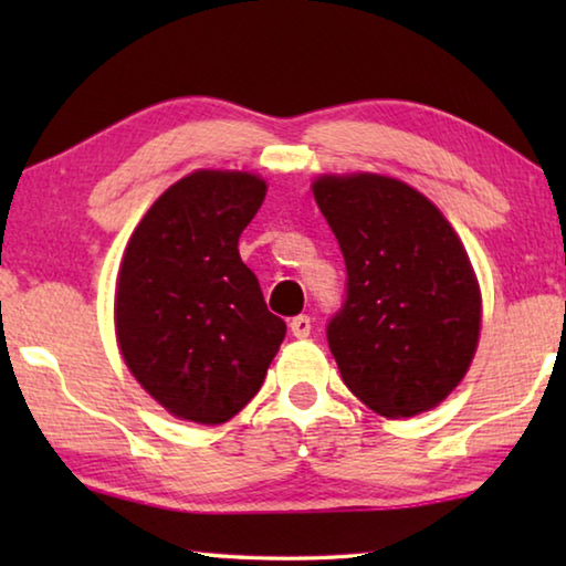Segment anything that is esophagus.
<instances>
[{
	"instance_id": "34e87169",
	"label": "esophagus",
	"mask_w": 566,
	"mask_h": 566,
	"mask_svg": "<svg viewBox=\"0 0 566 566\" xmlns=\"http://www.w3.org/2000/svg\"><path fill=\"white\" fill-rule=\"evenodd\" d=\"M290 329H292L294 337H300V339L310 337V332H312V319L306 317V314H300V317H294V319L290 322Z\"/></svg>"
}]
</instances>
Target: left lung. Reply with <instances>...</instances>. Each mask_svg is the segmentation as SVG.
<instances>
[{
  "label": "left lung",
  "instance_id": "left-lung-1",
  "mask_svg": "<svg viewBox=\"0 0 566 566\" xmlns=\"http://www.w3.org/2000/svg\"><path fill=\"white\" fill-rule=\"evenodd\" d=\"M312 191L347 266L327 324L344 385L381 417L437 407L467 375L482 322L462 242L405 181L322 177Z\"/></svg>",
  "mask_w": 566,
  "mask_h": 566
}]
</instances>
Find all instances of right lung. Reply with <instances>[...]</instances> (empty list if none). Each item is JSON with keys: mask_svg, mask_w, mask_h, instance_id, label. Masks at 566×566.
<instances>
[{"mask_svg": "<svg viewBox=\"0 0 566 566\" xmlns=\"http://www.w3.org/2000/svg\"><path fill=\"white\" fill-rule=\"evenodd\" d=\"M266 185L247 171H195L171 185L124 252L114 322L122 357L175 417L222 424L266 377L286 334L239 256Z\"/></svg>", "mask_w": 566, "mask_h": 566, "instance_id": "right-lung-1", "label": "right lung"}]
</instances>
